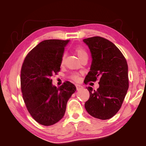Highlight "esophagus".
<instances>
[{
	"label": "esophagus",
	"instance_id": "esophagus-1",
	"mask_svg": "<svg viewBox=\"0 0 146 146\" xmlns=\"http://www.w3.org/2000/svg\"><path fill=\"white\" fill-rule=\"evenodd\" d=\"M76 90H82V89L83 88V87L82 86L79 85V84H76Z\"/></svg>",
	"mask_w": 146,
	"mask_h": 146
}]
</instances>
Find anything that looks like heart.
Instances as JSON below:
<instances>
[{"mask_svg": "<svg viewBox=\"0 0 146 146\" xmlns=\"http://www.w3.org/2000/svg\"><path fill=\"white\" fill-rule=\"evenodd\" d=\"M75 52L76 53V55H77V56H78V58L80 59L84 55H88L87 52H86V51L85 50V49L82 48H81V47H78V48H76L75 49ZM64 58H65V54H64L62 56V60H61L62 64L64 63ZM78 76H79L78 73H74L71 74V75L70 76V77L74 80H77L78 79Z\"/></svg>", "mask_w": 146, "mask_h": 146, "instance_id": "1", "label": "heart"}]
</instances>
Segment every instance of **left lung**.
Wrapping results in <instances>:
<instances>
[{"mask_svg":"<svg viewBox=\"0 0 146 146\" xmlns=\"http://www.w3.org/2000/svg\"><path fill=\"white\" fill-rule=\"evenodd\" d=\"M83 41L92 57L90 71L84 82L100 79L97 90L87 88L90 98L85 108L93 117L110 119L119 111L129 88L127 61L119 49L107 39L93 36Z\"/></svg>","mask_w":146,"mask_h":146,"instance_id":"left-lung-1","label":"left lung"}]
</instances>
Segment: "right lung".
I'll return each instance as SVG.
<instances>
[{
	"label": "right lung",
	"instance_id": "1",
	"mask_svg": "<svg viewBox=\"0 0 146 146\" xmlns=\"http://www.w3.org/2000/svg\"><path fill=\"white\" fill-rule=\"evenodd\" d=\"M69 42L42 41L27 55L22 66L21 84L24 103L31 117L41 125L48 126L61 120L68 100L76 91L75 86L69 81L56 88L51 79L60 71L64 48Z\"/></svg>",
	"mask_w": 146,
	"mask_h": 146
}]
</instances>
